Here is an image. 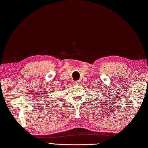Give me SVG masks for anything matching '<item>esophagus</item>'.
<instances>
[{
	"instance_id": "1",
	"label": "esophagus",
	"mask_w": 148,
	"mask_h": 148,
	"mask_svg": "<svg viewBox=\"0 0 148 148\" xmlns=\"http://www.w3.org/2000/svg\"><path fill=\"white\" fill-rule=\"evenodd\" d=\"M79 84V81H76V82H74L75 85H78Z\"/></svg>"
}]
</instances>
